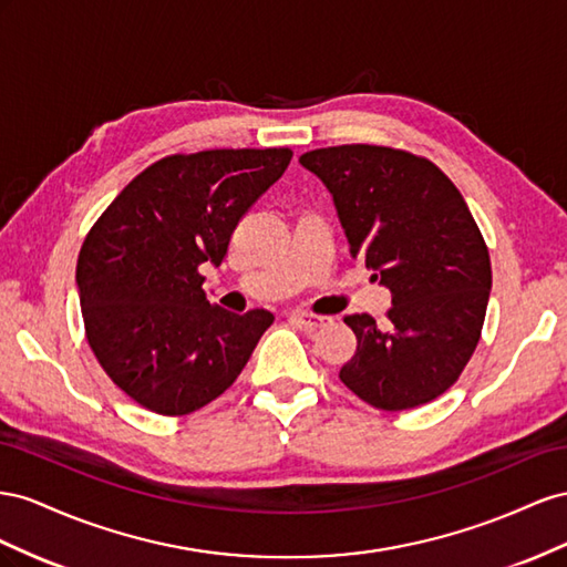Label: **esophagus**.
<instances>
[{"label": "esophagus", "mask_w": 567, "mask_h": 567, "mask_svg": "<svg viewBox=\"0 0 567 567\" xmlns=\"http://www.w3.org/2000/svg\"><path fill=\"white\" fill-rule=\"evenodd\" d=\"M289 318H292L295 322H299V326H303V328H311V330L330 326V318H328V316H318V313L292 311V313H289Z\"/></svg>", "instance_id": "esophagus-1"}]
</instances>
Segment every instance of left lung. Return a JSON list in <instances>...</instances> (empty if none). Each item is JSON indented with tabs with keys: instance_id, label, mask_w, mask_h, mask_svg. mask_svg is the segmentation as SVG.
I'll return each mask as SVG.
<instances>
[{
	"instance_id": "1",
	"label": "left lung",
	"mask_w": 567,
	"mask_h": 567,
	"mask_svg": "<svg viewBox=\"0 0 567 567\" xmlns=\"http://www.w3.org/2000/svg\"><path fill=\"white\" fill-rule=\"evenodd\" d=\"M299 161L330 189L351 258L392 292L390 330L368 313L344 318L359 344L339 380L380 411L442 396L475 353L492 289L487 241L463 194L430 158L380 144Z\"/></svg>"
}]
</instances>
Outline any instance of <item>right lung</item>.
Listing matches in <instances>:
<instances>
[{"label":"right lung","mask_w":567,"mask_h":567,"mask_svg":"<svg viewBox=\"0 0 567 567\" xmlns=\"http://www.w3.org/2000/svg\"><path fill=\"white\" fill-rule=\"evenodd\" d=\"M289 161V147L164 156L90 228L75 268L87 344L142 409H204L272 326L266 309L237 316L208 301L202 264H223L239 220Z\"/></svg>","instance_id":"right-lung-1"}]
</instances>
